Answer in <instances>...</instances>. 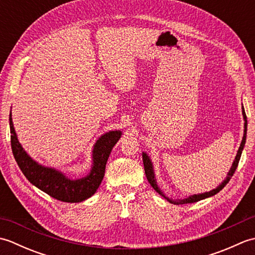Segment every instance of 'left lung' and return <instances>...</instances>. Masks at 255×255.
Here are the masks:
<instances>
[{
  "label": "left lung",
  "instance_id": "1",
  "mask_svg": "<svg viewBox=\"0 0 255 255\" xmlns=\"http://www.w3.org/2000/svg\"><path fill=\"white\" fill-rule=\"evenodd\" d=\"M242 115H243V118H245V133H243V138H242V141H241V144L239 147V150H238V153L236 155V159L234 161V163H232V166L231 169L229 170L228 172V175H227L226 180L220 184V185L217 187L213 189V191L210 192H207V193H203V194H197V195H192V196H189L187 198H184V199H173V198H169L167 196H165V195L163 194V192L161 191V189L159 188L158 184H156V181H155V176H154V172H153V165H152V162H151L150 158L148 156L147 153H142V161H143V166H144V173H145V176H147V180L148 182L150 183V185L152 186L156 192H158L160 195H162L167 202L171 203V204H174V205H183V204H192V203H196L198 202V200H202V199H205V198H208L210 196H214V195H216L217 193H219L221 189H223L227 184H228V182L230 181V178L232 177V175L235 174V171L237 170L238 167V164H239V161H240V158H241V153H242V150L243 148H245V144H246V140H247V127H248V122H247V115H246V112H245V108H243L242 106Z\"/></svg>",
  "mask_w": 255,
  "mask_h": 255
}]
</instances>
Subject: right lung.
<instances>
[{
  "mask_svg": "<svg viewBox=\"0 0 255 255\" xmlns=\"http://www.w3.org/2000/svg\"><path fill=\"white\" fill-rule=\"evenodd\" d=\"M9 129L14 158L27 180L49 196L66 203L83 202L96 192L104 177L106 162L111 151L122 137L121 130L110 131L101 136L94 144L92 154L93 165L89 175L79 180H71L60 171L38 164L26 153L16 137L12 114H9Z\"/></svg>",
  "mask_w": 255,
  "mask_h": 255,
  "instance_id": "1",
  "label": "right lung"
}]
</instances>
